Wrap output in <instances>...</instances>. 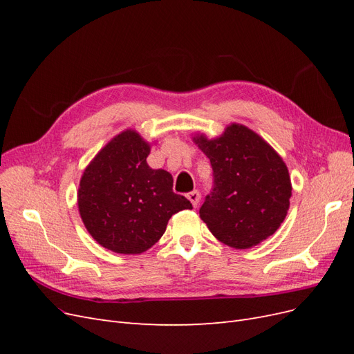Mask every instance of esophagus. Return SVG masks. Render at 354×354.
Returning <instances> with one entry per match:
<instances>
[{"label": "esophagus", "instance_id": "1", "mask_svg": "<svg viewBox=\"0 0 354 354\" xmlns=\"http://www.w3.org/2000/svg\"><path fill=\"white\" fill-rule=\"evenodd\" d=\"M187 199L192 202V205L196 207L198 203H199V199H201V194H199L198 190L190 192V194H187Z\"/></svg>", "mask_w": 354, "mask_h": 354}]
</instances>
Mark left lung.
<instances>
[{
  "label": "left lung",
  "instance_id": "8db88e82",
  "mask_svg": "<svg viewBox=\"0 0 354 354\" xmlns=\"http://www.w3.org/2000/svg\"><path fill=\"white\" fill-rule=\"evenodd\" d=\"M194 142L209 158L214 187L199 216L224 245L246 250L279 229L292 195L282 158L266 140L241 124L217 138L196 134Z\"/></svg>",
  "mask_w": 354,
  "mask_h": 354
}]
</instances>
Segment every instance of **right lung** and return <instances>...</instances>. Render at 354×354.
Masks as SVG:
<instances>
[{
  "instance_id": "obj_1",
  "label": "right lung",
  "mask_w": 354,
  "mask_h": 354,
  "mask_svg": "<svg viewBox=\"0 0 354 354\" xmlns=\"http://www.w3.org/2000/svg\"><path fill=\"white\" fill-rule=\"evenodd\" d=\"M151 145L134 130L115 136L84 169L78 209L93 239L118 254H142L162 236L168 220L192 209L173 192V176L153 169Z\"/></svg>"
}]
</instances>
